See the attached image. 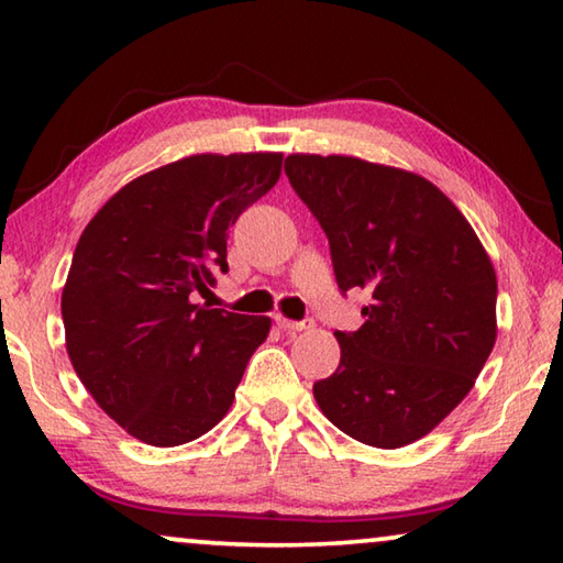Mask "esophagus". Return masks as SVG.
Listing matches in <instances>:
<instances>
[{"label":"esophagus","mask_w":563,"mask_h":563,"mask_svg":"<svg viewBox=\"0 0 563 563\" xmlns=\"http://www.w3.org/2000/svg\"><path fill=\"white\" fill-rule=\"evenodd\" d=\"M275 325L280 330H290V332H298V330H310L312 328V318H305V320H288L283 316H275Z\"/></svg>","instance_id":"obj_1"}]
</instances>
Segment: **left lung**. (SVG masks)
Wrapping results in <instances>:
<instances>
[{
	"mask_svg": "<svg viewBox=\"0 0 563 563\" xmlns=\"http://www.w3.org/2000/svg\"><path fill=\"white\" fill-rule=\"evenodd\" d=\"M328 235L340 292L367 290L365 325L335 332L340 365L312 385L332 424L397 450L470 393L497 340V275L479 238L430 180L352 156L285 158Z\"/></svg>",
	"mask_w": 563,
	"mask_h": 563,
	"instance_id": "left-lung-1",
	"label": "left lung"
}]
</instances>
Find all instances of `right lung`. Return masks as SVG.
Listing matches in <instances>:
<instances>
[{
	"instance_id": "right-lung-1",
	"label": "right lung",
	"mask_w": 563,
	"mask_h": 563,
	"mask_svg": "<svg viewBox=\"0 0 563 563\" xmlns=\"http://www.w3.org/2000/svg\"><path fill=\"white\" fill-rule=\"evenodd\" d=\"M280 154H201L123 186L76 243L62 318L76 375L154 446L206 434L271 320L196 302L228 273V231L280 178Z\"/></svg>"
}]
</instances>
